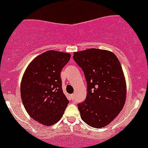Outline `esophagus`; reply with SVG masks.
<instances>
[{
    "label": "esophagus",
    "mask_w": 148,
    "mask_h": 148,
    "mask_svg": "<svg viewBox=\"0 0 148 148\" xmlns=\"http://www.w3.org/2000/svg\"><path fill=\"white\" fill-rule=\"evenodd\" d=\"M70 97H71V100H74V94H71V95H70Z\"/></svg>",
    "instance_id": "esophagus-1"
}]
</instances>
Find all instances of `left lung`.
<instances>
[{"mask_svg":"<svg viewBox=\"0 0 148 148\" xmlns=\"http://www.w3.org/2000/svg\"><path fill=\"white\" fill-rule=\"evenodd\" d=\"M73 58L87 82V97L77 105L82 119L94 128L106 127L125 103L127 87L121 64L112 52L96 48L74 53Z\"/></svg>","mask_w":148,"mask_h":148,"instance_id":"8db88e82","label":"left lung"}]
</instances>
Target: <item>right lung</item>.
Returning a JSON list of instances; mask_svg holds the SVG:
<instances>
[{
  "label": "right lung",
  "mask_w": 148,
  "mask_h": 148,
  "mask_svg": "<svg viewBox=\"0 0 148 148\" xmlns=\"http://www.w3.org/2000/svg\"><path fill=\"white\" fill-rule=\"evenodd\" d=\"M70 58L69 53L46 51L30 63L23 76V105L29 115L43 125L58 122L69 103L63 92L61 72Z\"/></svg>",
  "instance_id": "right-lung-1"
}]
</instances>
